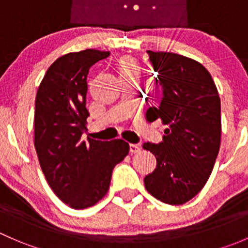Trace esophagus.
I'll list each match as a JSON object with an SVG mask.
<instances>
[{"instance_id":"1","label":"esophagus","mask_w":248,"mask_h":248,"mask_svg":"<svg viewBox=\"0 0 248 248\" xmlns=\"http://www.w3.org/2000/svg\"><path fill=\"white\" fill-rule=\"evenodd\" d=\"M140 151V145L139 144H129V152L131 154H137Z\"/></svg>"}]
</instances>
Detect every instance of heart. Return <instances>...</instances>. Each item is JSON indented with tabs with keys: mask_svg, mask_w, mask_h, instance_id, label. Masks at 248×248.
Wrapping results in <instances>:
<instances>
[{
	"mask_svg": "<svg viewBox=\"0 0 248 248\" xmlns=\"http://www.w3.org/2000/svg\"><path fill=\"white\" fill-rule=\"evenodd\" d=\"M117 67H119V73L121 78L139 76L138 63L133 59H131V57H122V59H120Z\"/></svg>",
	"mask_w": 248,
	"mask_h": 248,
	"instance_id": "obj_1",
	"label": "heart"
}]
</instances>
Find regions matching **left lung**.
Masks as SVG:
<instances>
[{
	"instance_id": "left-lung-1",
	"label": "left lung",
	"mask_w": 248,
	"mask_h": 248,
	"mask_svg": "<svg viewBox=\"0 0 248 248\" xmlns=\"http://www.w3.org/2000/svg\"><path fill=\"white\" fill-rule=\"evenodd\" d=\"M147 54L162 98L147 109L146 119H161L167 128L163 141L142 145L157 159L156 169L145 176V188L166 204L181 205L202 191L214 169L221 144V101L202 63L174 52Z\"/></svg>"
}]
</instances>
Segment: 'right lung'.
<instances>
[{
	"instance_id": "add662e5",
	"label": "right lung",
	"mask_w": 248,
	"mask_h": 248,
	"mask_svg": "<svg viewBox=\"0 0 248 248\" xmlns=\"http://www.w3.org/2000/svg\"><path fill=\"white\" fill-rule=\"evenodd\" d=\"M109 51L86 49L59 57L36 96L34 147L47 184L64 204L81 210L107 194L112 169L128 155L122 139L81 140L86 129L87 74Z\"/></svg>"
}]
</instances>
